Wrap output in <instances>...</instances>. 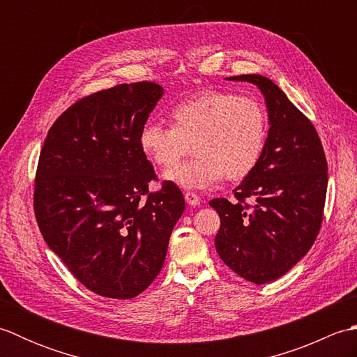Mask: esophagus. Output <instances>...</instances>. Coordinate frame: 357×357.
Wrapping results in <instances>:
<instances>
[{
	"instance_id": "obj_1",
	"label": "esophagus",
	"mask_w": 357,
	"mask_h": 357,
	"mask_svg": "<svg viewBox=\"0 0 357 357\" xmlns=\"http://www.w3.org/2000/svg\"><path fill=\"white\" fill-rule=\"evenodd\" d=\"M184 198H185L188 206H193V207H195V206H199V204H201L199 195H196V193H193V192H185V193H184Z\"/></svg>"
}]
</instances>
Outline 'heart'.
I'll return each instance as SVG.
<instances>
[{
	"mask_svg": "<svg viewBox=\"0 0 357 357\" xmlns=\"http://www.w3.org/2000/svg\"><path fill=\"white\" fill-rule=\"evenodd\" d=\"M170 124H144L139 147L151 162L170 169L164 179L184 188H206L222 176L247 178L259 164L268 135L267 112L259 101L215 90L174 105ZM190 145L192 161L175 167Z\"/></svg>",
	"mask_w": 357,
	"mask_h": 357,
	"instance_id": "obj_1",
	"label": "heart"
}]
</instances>
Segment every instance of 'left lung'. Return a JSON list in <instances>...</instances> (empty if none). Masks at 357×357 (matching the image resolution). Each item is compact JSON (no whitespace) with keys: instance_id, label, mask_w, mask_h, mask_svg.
<instances>
[{"instance_id":"left-lung-1","label":"left lung","mask_w":357,"mask_h":357,"mask_svg":"<svg viewBox=\"0 0 357 357\" xmlns=\"http://www.w3.org/2000/svg\"><path fill=\"white\" fill-rule=\"evenodd\" d=\"M229 79L259 87L270 130L259 164L233 190L234 201H210L221 218L215 245L227 267L261 285L284 276L312 248L322 225L328 165L312 121L275 82L261 75Z\"/></svg>"}]
</instances>
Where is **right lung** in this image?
I'll return each mask as SVG.
<instances>
[{
    "label": "right lung",
    "instance_id": "right-lung-1",
    "mask_svg": "<svg viewBox=\"0 0 357 357\" xmlns=\"http://www.w3.org/2000/svg\"><path fill=\"white\" fill-rule=\"evenodd\" d=\"M164 89L119 84L81 98L45 136L33 210L52 252L79 282L104 298L132 299L161 271L183 192L156 181L139 132Z\"/></svg>",
    "mask_w": 357,
    "mask_h": 357
}]
</instances>
